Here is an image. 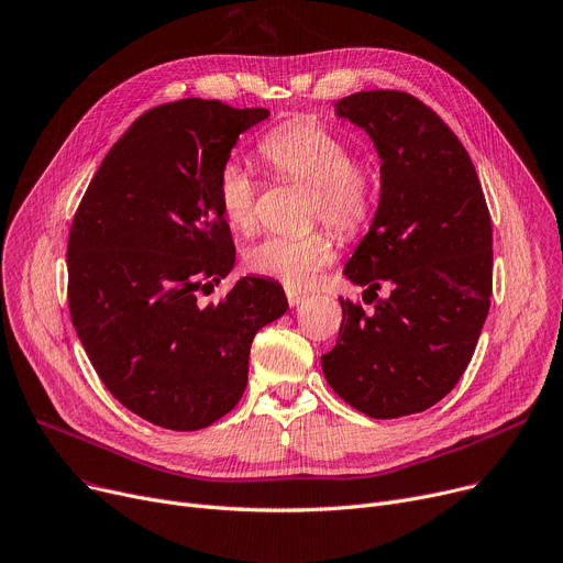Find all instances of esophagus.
<instances>
[{
  "instance_id": "34e87169",
  "label": "esophagus",
  "mask_w": 563,
  "mask_h": 563,
  "mask_svg": "<svg viewBox=\"0 0 563 563\" xmlns=\"http://www.w3.org/2000/svg\"><path fill=\"white\" fill-rule=\"evenodd\" d=\"M285 294H287V303L291 306V308H296V306H301L306 298L310 296L308 291H301V289H294V287H285Z\"/></svg>"
}]
</instances>
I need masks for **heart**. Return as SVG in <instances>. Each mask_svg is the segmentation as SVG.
<instances>
[{"instance_id": "1", "label": "heart", "mask_w": 563, "mask_h": 563, "mask_svg": "<svg viewBox=\"0 0 563 563\" xmlns=\"http://www.w3.org/2000/svg\"><path fill=\"white\" fill-rule=\"evenodd\" d=\"M260 156L287 178L310 185L308 210L344 235L362 231L376 210L380 176L368 161L353 158L346 140L314 120H289L262 135ZM257 185L235 161L217 174V203L233 229L255 227ZM334 260V240L325 229L303 235H269L253 244L246 265L287 287L310 285Z\"/></svg>"}]
</instances>
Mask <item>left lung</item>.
I'll return each instance as SVG.
<instances>
[{"instance_id": "1", "label": "left lung", "mask_w": 563, "mask_h": 563, "mask_svg": "<svg viewBox=\"0 0 563 563\" xmlns=\"http://www.w3.org/2000/svg\"><path fill=\"white\" fill-rule=\"evenodd\" d=\"M334 115L364 129L380 158L378 210L344 267L376 306L366 314L340 298V336L321 368L371 419L417 415L457 385L489 314V208L466 148L417 97L355 92Z\"/></svg>"}]
</instances>
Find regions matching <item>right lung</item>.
I'll return each mask as SVG.
<instances>
[{
    "mask_svg": "<svg viewBox=\"0 0 563 563\" xmlns=\"http://www.w3.org/2000/svg\"><path fill=\"white\" fill-rule=\"evenodd\" d=\"M267 108L180 99L112 144L74 214L67 298L106 389L144 421L190 432L240 402L255 332L287 310L272 278L244 276L199 306L235 265L217 174Z\"/></svg>",
    "mask_w": 563,
    "mask_h": 563,
    "instance_id": "right-lung-1",
    "label": "right lung"
}]
</instances>
